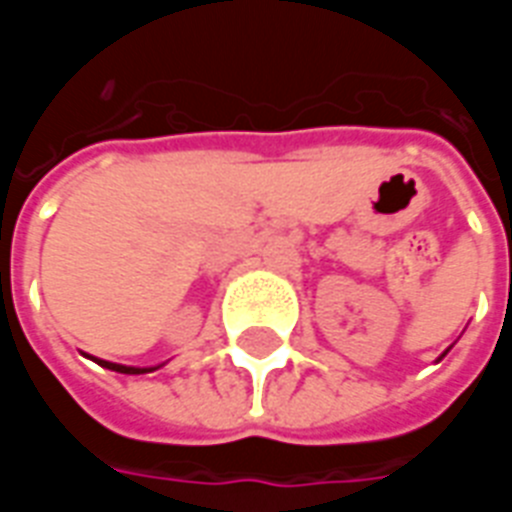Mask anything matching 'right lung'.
Masks as SVG:
<instances>
[{
	"label": "right lung",
	"instance_id": "obj_1",
	"mask_svg": "<svg viewBox=\"0 0 512 512\" xmlns=\"http://www.w3.org/2000/svg\"><path fill=\"white\" fill-rule=\"evenodd\" d=\"M106 367H115L117 373H145V367H126V365H112V362H104Z\"/></svg>",
	"mask_w": 512,
	"mask_h": 512
}]
</instances>
